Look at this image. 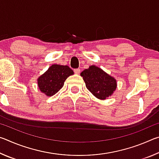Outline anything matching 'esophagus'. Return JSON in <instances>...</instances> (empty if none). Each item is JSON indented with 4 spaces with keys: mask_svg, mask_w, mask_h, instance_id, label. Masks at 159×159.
<instances>
[{
    "mask_svg": "<svg viewBox=\"0 0 159 159\" xmlns=\"http://www.w3.org/2000/svg\"><path fill=\"white\" fill-rule=\"evenodd\" d=\"M74 72H75V74H79L80 72V69H74Z\"/></svg>",
    "mask_w": 159,
    "mask_h": 159,
    "instance_id": "esophagus-1",
    "label": "esophagus"
}]
</instances>
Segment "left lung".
I'll return each instance as SVG.
<instances>
[{
    "mask_svg": "<svg viewBox=\"0 0 159 159\" xmlns=\"http://www.w3.org/2000/svg\"><path fill=\"white\" fill-rule=\"evenodd\" d=\"M80 76L87 89L98 99H107L116 89V80L95 65L83 71Z\"/></svg>",
    "mask_w": 159,
    "mask_h": 159,
    "instance_id": "left-lung-1",
    "label": "left lung"
}]
</instances>
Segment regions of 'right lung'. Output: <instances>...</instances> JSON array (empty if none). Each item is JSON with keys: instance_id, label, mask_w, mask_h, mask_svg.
I'll return each instance as SVG.
<instances>
[{"instance_id": "obj_1", "label": "right lung", "mask_w": 159, "mask_h": 159, "mask_svg": "<svg viewBox=\"0 0 159 159\" xmlns=\"http://www.w3.org/2000/svg\"><path fill=\"white\" fill-rule=\"evenodd\" d=\"M73 74V70L68 66L52 64L38 79L39 88L45 95H54L63 87L67 78Z\"/></svg>"}]
</instances>
